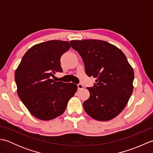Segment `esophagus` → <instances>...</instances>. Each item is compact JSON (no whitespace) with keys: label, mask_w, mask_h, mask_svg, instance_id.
I'll list each match as a JSON object with an SVG mask.
<instances>
[{"label":"esophagus","mask_w":153,"mask_h":153,"mask_svg":"<svg viewBox=\"0 0 153 153\" xmlns=\"http://www.w3.org/2000/svg\"><path fill=\"white\" fill-rule=\"evenodd\" d=\"M83 89V85H82V84H78V85H77V89L81 90Z\"/></svg>","instance_id":"esophagus-1"}]
</instances>
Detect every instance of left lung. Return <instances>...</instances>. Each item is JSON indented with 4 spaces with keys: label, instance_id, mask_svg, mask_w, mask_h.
I'll return each instance as SVG.
<instances>
[{
    "label": "left lung",
    "instance_id": "8db88e82",
    "mask_svg": "<svg viewBox=\"0 0 153 153\" xmlns=\"http://www.w3.org/2000/svg\"><path fill=\"white\" fill-rule=\"evenodd\" d=\"M85 64V73L96 78L93 87H87L89 98L83 108L99 121L114 118L128 104L134 90V71L126 55L114 45L97 39L70 41Z\"/></svg>",
    "mask_w": 153,
    "mask_h": 153
}]
</instances>
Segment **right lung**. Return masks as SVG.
I'll use <instances>...</instances> for the list:
<instances>
[{
    "instance_id": "right-lung-1",
    "label": "right lung",
    "mask_w": 153,
    "mask_h": 153,
    "mask_svg": "<svg viewBox=\"0 0 153 153\" xmlns=\"http://www.w3.org/2000/svg\"><path fill=\"white\" fill-rule=\"evenodd\" d=\"M70 48L68 41L58 40L35 45L25 53L16 70L18 95L35 118L51 120L62 114L77 91L76 84L51 79L55 71L62 72L60 58Z\"/></svg>"
}]
</instances>
